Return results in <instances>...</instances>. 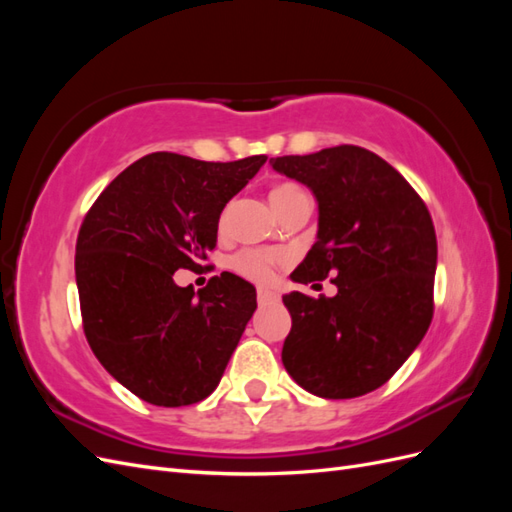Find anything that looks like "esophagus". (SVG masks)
Wrapping results in <instances>:
<instances>
[{
  "mask_svg": "<svg viewBox=\"0 0 512 512\" xmlns=\"http://www.w3.org/2000/svg\"><path fill=\"white\" fill-rule=\"evenodd\" d=\"M256 297H258V303H273V301L280 299V294L269 290V288H262V286H260V288L256 290Z\"/></svg>",
  "mask_w": 512,
  "mask_h": 512,
  "instance_id": "esophagus-1",
  "label": "esophagus"
}]
</instances>
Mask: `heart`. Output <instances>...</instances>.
I'll return each mask as SVG.
<instances>
[{"label":"heart","instance_id":"1","mask_svg":"<svg viewBox=\"0 0 512 512\" xmlns=\"http://www.w3.org/2000/svg\"><path fill=\"white\" fill-rule=\"evenodd\" d=\"M307 198L305 192L299 188L297 183L290 181H282L277 183L275 188L271 190V203L275 207V211L284 215L290 207H294L299 200ZM228 220H230V205L222 209L220 213V230L228 228ZM284 262V256L277 252H262V250H241L230 260V267L235 269L239 275L247 277L252 282H269L275 269L280 267Z\"/></svg>","mask_w":512,"mask_h":512}]
</instances>
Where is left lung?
<instances>
[{"mask_svg":"<svg viewBox=\"0 0 512 512\" xmlns=\"http://www.w3.org/2000/svg\"><path fill=\"white\" fill-rule=\"evenodd\" d=\"M318 200V241L290 275L333 277L337 294H284L292 329L282 361L324 399L376 391L406 363L433 318L438 241L427 205L374 151L337 145L271 160Z\"/></svg>","mask_w":512,"mask_h":512,"instance_id":"8db88e82","label":"left lung"}]
</instances>
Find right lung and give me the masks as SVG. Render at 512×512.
Wrapping results in <instances>:
<instances>
[{
	"label": "right lung",
	"mask_w": 512,
	"mask_h": 512,
	"mask_svg": "<svg viewBox=\"0 0 512 512\" xmlns=\"http://www.w3.org/2000/svg\"><path fill=\"white\" fill-rule=\"evenodd\" d=\"M265 162L149 153L85 215L74 256L83 331L108 374L147 404L190 406L222 380L256 309V288L224 271L194 297L173 275L203 267L222 209Z\"/></svg>",
	"instance_id": "1"
}]
</instances>
